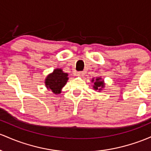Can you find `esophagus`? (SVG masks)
I'll use <instances>...</instances> for the list:
<instances>
[{"mask_svg":"<svg viewBox=\"0 0 151 151\" xmlns=\"http://www.w3.org/2000/svg\"><path fill=\"white\" fill-rule=\"evenodd\" d=\"M83 75H84V73H83V72H82V71L76 73V76H81V77H82V76H83Z\"/></svg>","mask_w":151,"mask_h":151,"instance_id":"1","label":"esophagus"}]
</instances>
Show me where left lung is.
I'll return each instance as SVG.
<instances>
[{
    "label": "left lung",
    "instance_id": "1",
    "mask_svg": "<svg viewBox=\"0 0 151 151\" xmlns=\"http://www.w3.org/2000/svg\"><path fill=\"white\" fill-rule=\"evenodd\" d=\"M101 78H98L96 80L94 83V89L95 90H101V88H103L104 87V83H103V81H101ZM94 80H93V81Z\"/></svg>",
    "mask_w": 151,
    "mask_h": 151
}]
</instances>
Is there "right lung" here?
I'll return each instance as SVG.
<instances>
[{
  "label": "right lung",
  "mask_w": 151,
  "mask_h": 151,
  "mask_svg": "<svg viewBox=\"0 0 151 151\" xmlns=\"http://www.w3.org/2000/svg\"><path fill=\"white\" fill-rule=\"evenodd\" d=\"M68 79L67 73L63 72L61 69H55L45 79V86L54 93L58 94L67 83Z\"/></svg>",
  "instance_id": "1"
}]
</instances>
